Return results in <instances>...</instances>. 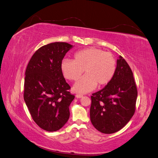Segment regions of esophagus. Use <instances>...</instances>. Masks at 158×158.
I'll list each match as a JSON object with an SVG mask.
<instances>
[{
    "mask_svg": "<svg viewBox=\"0 0 158 158\" xmlns=\"http://www.w3.org/2000/svg\"><path fill=\"white\" fill-rule=\"evenodd\" d=\"M76 97L77 98H82L83 97V95L82 94H76Z\"/></svg>",
    "mask_w": 158,
    "mask_h": 158,
    "instance_id": "34e87169",
    "label": "esophagus"
}]
</instances>
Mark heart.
Listing matches in <instances>:
<instances>
[{"label": "heart", "mask_w": 158, "mask_h": 158, "mask_svg": "<svg viewBox=\"0 0 158 158\" xmlns=\"http://www.w3.org/2000/svg\"><path fill=\"white\" fill-rule=\"evenodd\" d=\"M116 61L109 52L96 48H89L77 52L73 60H64L61 63V71L67 79L78 80L85 71V74L73 87L78 93H87L99 87L109 84L114 77Z\"/></svg>", "instance_id": "b5f03b06"}]
</instances>
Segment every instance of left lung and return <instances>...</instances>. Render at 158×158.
<instances>
[{"label":"left lung","instance_id":"1","mask_svg":"<svg viewBox=\"0 0 158 158\" xmlns=\"http://www.w3.org/2000/svg\"><path fill=\"white\" fill-rule=\"evenodd\" d=\"M137 94L132 71L119 56L114 77L91 96L90 118L93 127L104 134L118 132L133 116Z\"/></svg>","mask_w":158,"mask_h":158}]
</instances>
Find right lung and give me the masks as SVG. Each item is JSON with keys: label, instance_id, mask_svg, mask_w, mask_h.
<instances>
[{"label": "right lung", "instance_id": "obj_1", "mask_svg": "<svg viewBox=\"0 0 158 158\" xmlns=\"http://www.w3.org/2000/svg\"><path fill=\"white\" fill-rule=\"evenodd\" d=\"M73 46L54 42L34 53L25 73L24 99L33 120L48 132L61 128L69 120V105L75 96L69 92L61 63Z\"/></svg>", "mask_w": 158, "mask_h": 158}]
</instances>
